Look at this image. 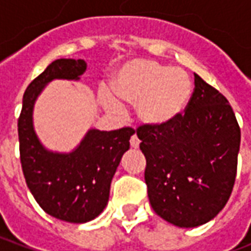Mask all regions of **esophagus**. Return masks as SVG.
<instances>
[{
  "label": "esophagus",
  "mask_w": 251,
  "mask_h": 251,
  "mask_svg": "<svg viewBox=\"0 0 251 251\" xmlns=\"http://www.w3.org/2000/svg\"><path fill=\"white\" fill-rule=\"evenodd\" d=\"M130 145L131 148H134V149H137V148L140 147V140H138V137H137L136 134H133V136H131Z\"/></svg>",
  "instance_id": "1"
}]
</instances>
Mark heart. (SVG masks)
Instances as JSON below:
<instances>
[{
  "instance_id": "obj_1",
  "label": "heart",
  "mask_w": 251,
  "mask_h": 251,
  "mask_svg": "<svg viewBox=\"0 0 251 251\" xmlns=\"http://www.w3.org/2000/svg\"><path fill=\"white\" fill-rule=\"evenodd\" d=\"M109 91H102L103 102L111 109L118 100L136 104L137 118L152 129L168 127L185 111L192 94L188 75L180 68L133 59L117 68Z\"/></svg>"
}]
</instances>
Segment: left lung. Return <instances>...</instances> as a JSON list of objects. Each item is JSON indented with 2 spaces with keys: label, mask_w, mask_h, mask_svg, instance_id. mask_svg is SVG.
Masks as SVG:
<instances>
[{
  "label": "left lung",
  "mask_w": 251,
  "mask_h": 251,
  "mask_svg": "<svg viewBox=\"0 0 251 251\" xmlns=\"http://www.w3.org/2000/svg\"><path fill=\"white\" fill-rule=\"evenodd\" d=\"M147 158L154 212L177 227H198L226 205L237 176L241 129L228 100L195 74L185 113L168 127L137 129Z\"/></svg>",
  "instance_id": "left-lung-1"
}]
</instances>
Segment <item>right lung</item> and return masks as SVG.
<instances>
[{
    "mask_svg": "<svg viewBox=\"0 0 251 251\" xmlns=\"http://www.w3.org/2000/svg\"><path fill=\"white\" fill-rule=\"evenodd\" d=\"M87 64L82 59H57L26 87L19 118L20 160L25 181L48 215L70 223L95 219L109 201L110 184L124 153L130 148L131 127L90 129L70 153L43 147L33 127V107L53 79L79 80Z\"/></svg>",
    "mask_w": 251,
    "mask_h": 251,
    "instance_id": "1",
    "label": "right lung"
}]
</instances>
